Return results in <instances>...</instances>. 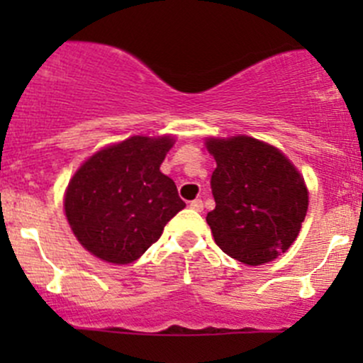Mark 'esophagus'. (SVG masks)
<instances>
[{"instance_id":"34e87169","label":"esophagus","mask_w":363,"mask_h":363,"mask_svg":"<svg viewBox=\"0 0 363 363\" xmlns=\"http://www.w3.org/2000/svg\"><path fill=\"white\" fill-rule=\"evenodd\" d=\"M189 207H191L193 211H196V212H202L203 211V202L200 199H196V200H193L191 203H189Z\"/></svg>"}]
</instances>
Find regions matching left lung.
<instances>
[{
    "label": "left lung",
    "mask_w": 363,
    "mask_h": 363,
    "mask_svg": "<svg viewBox=\"0 0 363 363\" xmlns=\"http://www.w3.org/2000/svg\"><path fill=\"white\" fill-rule=\"evenodd\" d=\"M211 189L216 208L207 214L216 244L246 265L272 262L294 244L307 212V188L290 160L251 137L211 138Z\"/></svg>",
    "instance_id": "8db88e82"
}]
</instances>
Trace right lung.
I'll list each match as a JSON object with an SVG mask.
<instances>
[{"label": "right lung", "mask_w": 363, "mask_h": 363, "mask_svg": "<svg viewBox=\"0 0 363 363\" xmlns=\"http://www.w3.org/2000/svg\"><path fill=\"white\" fill-rule=\"evenodd\" d=\"M174 138L131 137L101 149L69 181L65 211L87 251L111 263H131L161 237L186 203L160 172Z\"/></svg>", "instance_id": "1"}]
</instances>
